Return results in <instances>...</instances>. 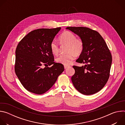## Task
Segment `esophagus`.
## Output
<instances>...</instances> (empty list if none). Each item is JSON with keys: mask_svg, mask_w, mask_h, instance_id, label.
<instances>
[{"mask_svg": "<svg viewBox=\"0 0 125 125\" xmlns=\"http://www.w3.org/2000/svg\"><path fill=\"white\" fill-rule=\"evenodd\" d=\"M70 66H64V68L65 69H67L68 68H69Z\"/></svg>", "mask_w": 125, "mask_h": 125, "instance_id": "1", "label": "esophagus"}]
</instances>
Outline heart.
<instances>
[{"mask_svg":"<svg viewBox=\"0 0 125 125\" xmlns=\"http://www.w3.org/2000/svg\"><path fill=\"white\" fill-rule=\"evenodd\" d=\"M60 44H68V52L67 54H62L56 59L58 63L65 66H68L72 63L75 59L77 55H80L83 49V42L79 39H76V36L73 32L69 31H65L58 38ZM50 48L53 54L57 55L59 51L58 44L53 41L50 45Z\"/></svg>","mask_w":125,"mask_h":125,"instance_id":"b5f03b06","label":"heart"}]
</instances>
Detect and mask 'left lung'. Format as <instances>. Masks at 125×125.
I'll return each instance as SVG.
<instances>
[{"label":"left lung","instance_id":"1","mask_svg":"<svg viewBox=\"0 0 125 125\" xmlns=\"http://www.w3.org/2000/svg\"><path fill=\"white\" fill-rule=\"evenodd\" d=\"M81 38L83 49L77 62L84 66H73L75 74L71 80L80 93L91 95L100 91L107 82L112 64V55L101 35L96 31L83 27H68Z\"/></svg>","mask_w":125,"mask_h":125}]
</instances>
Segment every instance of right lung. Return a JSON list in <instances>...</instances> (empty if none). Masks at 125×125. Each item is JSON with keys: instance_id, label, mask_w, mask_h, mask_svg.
<instances>
[{"instance_id": "add662e5", "label": "right lung", "mask_w": 125, "mask_h": 125, "mask_svg": "<svg viewBox=\"0 0 125 125\" xmlns=\"http://www.w3.org/2000/svg\"><path fill=\"white\" fill-rule=\"evenodd\" d=\"M60 30L59 27L33 30L17 46L15 73L23 86L31 93H46L64 70L62 64L54 62L50 48L51 42ZM51 64V67H48Z\"/></svg>"}]
</instances>
